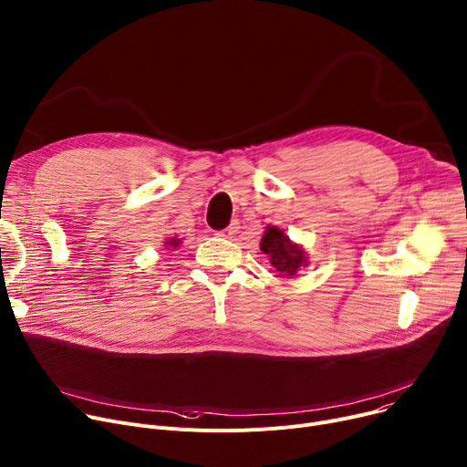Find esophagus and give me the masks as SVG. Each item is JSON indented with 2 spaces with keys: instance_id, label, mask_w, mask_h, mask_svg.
Segmentation results:
<instances>
[{
  "instance_id": "esophagus-1",
  "label": "esophagus",
  "mask_w": 467,
  "mask_h": 467,
  "mask_svg": "<svg viewBox=\"0 0 467 467\" xmlns=\"http://www.w3.org/2000/svg\"><path fill=\"white\" fill-rule=\"evenodd\" d=\"M237 232H239V226H237V224H232V226H228L226 230L217 232V235L223 237V239H234V237L237 235Z\"/></svg>"
}]
</instances>
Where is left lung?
Listing matches in <instances>:
<instances>
[{"label": "left lung", "instance_id": "8db88e82", "mask_svg": "<svg viewBox=\"0 0 467 467\" xmlns=\"http://www.w3.org/2000/svg\"><path fill=\"white\" fill-rule=\"evenodd\" d=\"M260 250L264 254L269 256L271 265L276 269L278 276H296L299 269L308 267V254L306 250L294 243L290 235L278 226H267L262 241H260Z\"/></svg>", "mask_w": 467, "mask_h": 467}]
</instances>
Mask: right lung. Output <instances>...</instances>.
<instances>
[{
    "mask_svg": "<svg viewBox=\"0 0 467 467\" xmlns=\"http://www.w3.org/2000/svg\"><path fill=\"white\" fill-rule=\"evenodd\" d=\"M179 243H182V239H177V237H168V239L164 241V246H168V248H177V246H179Z\"/></svg>",
    "mask_w": 467,
    "mask_h": 467,
    "instance_id": "add662e5",
    "label": "right lung"
}]
</instances>
